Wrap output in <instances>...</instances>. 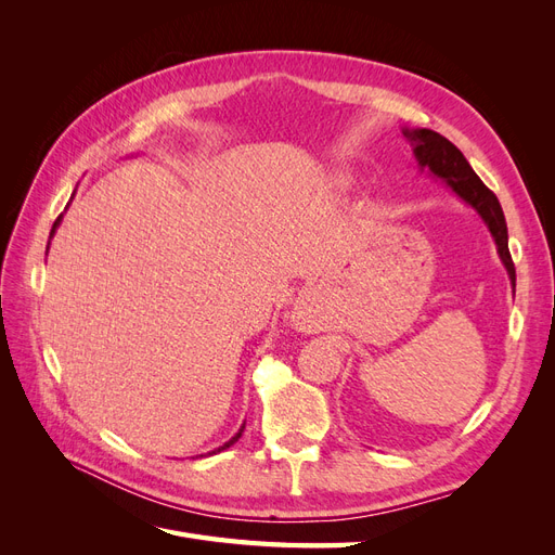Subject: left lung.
Instances as JSON below:
<instances>
[{"label": "left lung", "instance_id": "8db88e82", "mask_svg": "<svg viewBox=\"0 0 555 555\" xmlns=\"http://www.w3.org/2000/svg\"><path fill=\"white\" fill-rule=\"evenodd\" d=\"M402 133H405V137L414 143V155L418 164L428 166L435 176L442 178L453 192H456L463 201H467V204L483 217V222L489 224L493 238L498 243L500 259L505 263L512 284L516 287V268H514V261L509 255V243H507V222H505V215H502L498 196L486 188L481 178L473 171V166L467 164L461 150L444 137H440L438 131L405 129Z\"/></svg>", "mask_w": 555, "mask_h": 555}]
</instances>
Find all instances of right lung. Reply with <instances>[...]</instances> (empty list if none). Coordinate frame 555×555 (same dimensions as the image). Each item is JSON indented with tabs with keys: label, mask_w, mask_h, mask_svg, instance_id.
I'll return each mask as SVG.
<instances>
[{
	"label": "right lung",
	"mask_w": 555,
	"mask_h": 555,
	"mask_svg": "<svg viewBox=\"0 0 555 555\" xmlns=\"http://www.w3.org/2000/svg\"><path fill=\"white\" fill-rule=\"evenodd\" d=\"M57 224H60V217H57V220H55V224H53V231H55V227H57ZM53 231H50V233H53ZM241 433H243V428H241ZM241 433H238V435H236V438H233V440H229V442H227V444H224L222 449H227V447H231L233 442H236V440L241 438ZM222 449H217V451H222Z\"/></svg>",
	"instance_id": "right-lung-1"
}]
</instances>
